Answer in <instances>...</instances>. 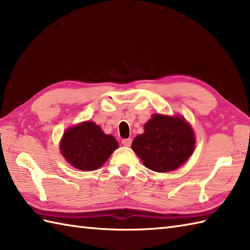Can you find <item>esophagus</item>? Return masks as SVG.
<instances>
[{"label":"esophagus","instance_id":"1","mask_svg":"<svg viewBox=\"0 0 250 250\" xmlns=\"http://www.w3.org/2000/svg\"><path fill=\"white\" fill-rule=\"evenodd\" d=\"M121 143H122V145H124V146L129 147L132 144V140L131 139H124L121 141Z\"/></svg>","mask_w":250,"mask_h":250}]
</instances>
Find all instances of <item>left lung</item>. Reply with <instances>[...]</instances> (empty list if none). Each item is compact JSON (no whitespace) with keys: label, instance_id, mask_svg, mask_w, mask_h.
<instances>
[{"label":"left lung","instance_id":"1","mask_svg":"<svg viewBox=\"0 0 250 250\" xmlns=\"http://www.w3.org/2000/svg\"><path fill=\"white\" fill-rule=\"evenodd\" d=\"M144 130L134 139L132 149L151 171H174L192 155L194 133L182 116L155 114L146 122Z\"/></svg>","mask_w":250,"mask_h":250}]
</instances>
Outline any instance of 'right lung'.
<instances>
[{"label": "right lung", "instance_id": "1", "mask_svg": "<svg viewBox=\"0 0 250 250\" xmlns=\"http://www.w3.org/2000/svg\"><path fill=\"white\" fill-rule=\"evenodd\" d=\"M118 146L115 137L105 134L93 121L67 129L60 142L62 156L82 171H94L102 167Z\"/></svg>", "mask_w": 250, "mask_h": 250}]
</instances>
